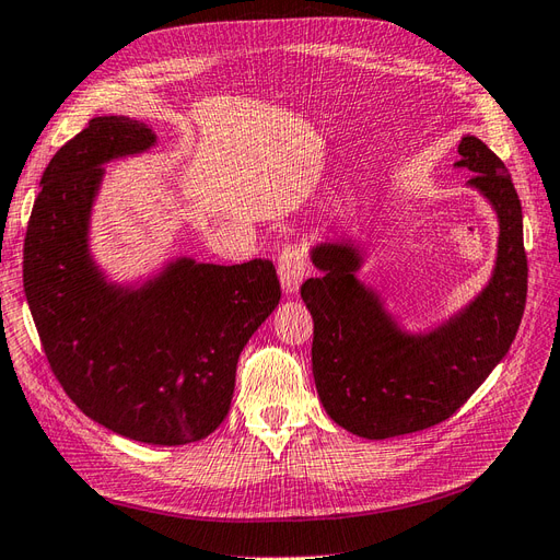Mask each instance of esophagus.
I'll list each match as a JSON object with an SVG mask.
<instances>
[{
  "mask_svg": "<svg viewBox=\"0 0 560 560\" xmlns=\"http://www.w3.org/2000/svg\"><path fill=\"white\" fill-rule=\"evenodd\" d=\"M304 254L300 246H283L279 256V279L285 295H295L300 291V283L304 279Z\"/></svg>",
  "mask_w": 560,
  "mask_h": 560,
  "instance_id": "34e87169",
  "label": "esophagus"
}]
</instances>
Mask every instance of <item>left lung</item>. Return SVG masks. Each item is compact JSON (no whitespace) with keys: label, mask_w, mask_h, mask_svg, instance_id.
I'll list each match as a JSON object with an SVG mask.
<instances>
[{"label":"left lung","mask_w":560,"mask_h":560,"mask_svg":"<svg viewBox=\"0 0 560 560\" xmlns=\"http://www.w3.org/2000/svg\"><path fill=\"white\" fill-rule=\"evenodd\" d=\"M454 167L498 219L489 283L454 316L425 332L405 330L374 288L358 279L365 250L351 240L312 248L318 277L300 288L314 318L312 368L328 417L358 438L386 440L446 421L508 355L526 306L523 213L504 162L475 135Z\"/></svg>","instance_id":"left-lung-1"}]
</instances>
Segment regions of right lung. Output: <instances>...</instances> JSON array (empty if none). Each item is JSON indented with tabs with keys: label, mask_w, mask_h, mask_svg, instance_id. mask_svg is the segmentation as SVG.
<instances>
[{
	"label": "right lung",
	"mask_w": 560,
	"mask_h": 560,
	"mask_svg": "<svg viewBox=\"0 0 560 560\" xmlns=\"http://www.w3.org/2000/svg\"><path fill=\"white\" fill-rule=\"evenodd\" d=\"M155 132L97 116L52 155L34 200L23 285L52 374L100 425L143 444L202 440L223 423L246 341L277 310L269 260H170L147 281H109L90 254L104 165L147 153Z\"/></svg>",
	"instance_id": "1"
}]
</instances>
